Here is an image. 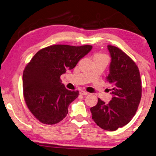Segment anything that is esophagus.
<instances>
[{
    "label": "esophagus",
    "instance_id": "esophagus-1",
    "mask_svg": "<svg viewBox=\"0 0 156 156\" xmlns=\"http://www.w3.org/2000/svg\"><path fill=\"white\" fill-rule=\"evenodd\" d=\"M80 94L81 95H87V94H88V92H85V91H80Z\"/></svg>",
    "mask_w": 156,
    "mask_h": 156
}]
</instances>
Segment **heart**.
Listing matches in <instances>:
<instances>
[{"mask_svg":"<svg viewBox=\"0 0 156 156\" xmlns=\"http://www.w3.org/2000/svg\"><path fill=\"white\" fill-rule=\"evenodd\" d=\"M101 57H106V56L104 54H103V53L98 52V53H96V54H94V56H93V59H96V58H101Z\"/></svg>","mask_w":156,"mask_h":156,"instance_id":"heart-1","label":"heart"}]
</instances>
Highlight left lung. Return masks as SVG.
Listing matches in <instances>:
<instances>
[{
	"label": "left lung",
	"instance_id": "obj_1",
	"mask_svg": "<svg viewBox=\"0 0 156 156\" xmlns=\"http://www.w3.org/2000/svg\"><path fill=\"white\" fill-rule=\"evenodd\" d=\"M111 57L110 73L106 80L110 83L113 98L107 104L98 99L90 108L92 118L101 129L114 131L129 123L137 111L141 98V80L135 62L115 46L108 45Z\"/></svg>",
	"mask_w": 156,
	"mask_h": 156
}]
</instances>
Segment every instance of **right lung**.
Listing matches in <instances>:
<instances>
[{
	"label": "right lung",
	"instance_id": "add662e5",
	"mask_svg": "<svg viewBox=\"0 0 156 156\" xmlns=\"http://www.w3.org/2000/svg\"><path fill=\"white\" fill-rule=\"evenodd\" d=\"M92 45H53L38 51L23 72V94L28 108L45 125L59 122L68 114V107L77 98L78 90H67L60 76L71 70Z\"/></svg>",
	"mask_w": 156,
	"mask_h": 156
}]
</instances>
